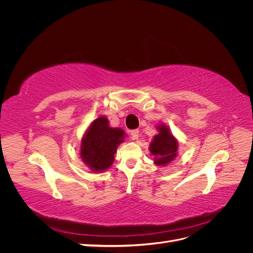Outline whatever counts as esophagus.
I'll return each mask as SVG.
<instances>
[{
	"label": "esophagus",
	"mask_w": 253,
	"mask_h": 253,
	"mask_svg": "<svg viewBox=\"0 0 253 253\" xmlns=\"http://www.w3.org/2000/svg\"><path fill=\"white\" fill-rule=\"evenodd\" d=\"M131 136L133 139H138V136H139L138 129H133V131H131Z\"/></svg>",
	"instance_id": "1"
}]
</instances>
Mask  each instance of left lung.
I'll list each match as a JSON object with an SVG mask.
<instances>
[{"label": "left lung", "instance_id": "obj_1", "mask_svg": "<svg viewBox=\"0 0 253 253\" xmlns=\"http://www.w3.org/2000/svg\"><path fill=\"white\" fill-rule=\"evenodd\" d=\"M157 129L159 133L151 142L150 152L154 156L155 165L168 166L177 155L178 143L167 126H159Z\"/></svg>", "mask_w": 253, "mask_h": 253}]
</instances>
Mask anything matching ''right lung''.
I'll list each match as a JSON object with an SVG mask.
<instances>
[{
  "label": "right lung",
  "mask_w": 253,
  "mask_h": 253,
  "mask_svg": "<svg viewBox=\"0 0 253 253\" xmlns=\"http://www.w3.org/2000/svg\"><path fill=\"white\" fill-rule=\"evenodd\" d=\"M125 132L109 126V120L100 116L91 122L81 140V158L93 172H102L112 166L118 145L124 142Z\"/></svg>",
  "instance_id": "add662e5"
}]
</instances>
